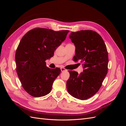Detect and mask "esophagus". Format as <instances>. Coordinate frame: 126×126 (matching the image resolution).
Wrapping results in <instances>:
<instances>
[{
  "label": "esophagus",
  "instance_id": "34e87169",
  "mask_svg": "<svg viewBox=\"0 0 126 126\" xmlns=\"http://www.w3.org/2000/svg\"><path fill=\"white\" fill-rule=\"evenodd\" d=\"M66 70H67V69H66L64 68H63V67L61 68V71H66Z\"/></svg>",
  "mask_w": 126,
  "mask_h": 126
}]
</instances>
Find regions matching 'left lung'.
Listing matches in <instances>:
<instances>
[{
	"mask_svg": "<svg viewBox=\"0 0 126 126\" xmlns=\"http://www.w3.org/2000/svg\"><path fill=\"white\" fill-rule=\"evenodd\" d=\"M69 38L76 47L74 60H80L84 70L80 74L69 71L67 90L74 97L86 100L98 92L107 74L108 51L102 37L93 30L71 32Z\"/></svg>",
	"mask_w": 126,
	"mask_h": 126,
	"instance_id": "left-lung-1",
	"label": "left lung"
}]
</instances>
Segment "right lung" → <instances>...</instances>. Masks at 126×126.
<instances>
[{
	"label": "right lung",
	"mask_w": 126,
	"mask_h": 126,
	"mask_svg": "<svg viewBox=\"0 0 126 126\" xmlns=\"http://www.w3.org/2000/svg\"><path fill=\"white\" fill-rule=\"evenodd\" d=\"M69 32L36 28L22 38L15 55L16 71L22 87L32 96L42 97L50 92L61 70L50 69L45 61L54 56Z\"/></svg>",
	"instance_id": "right-lung-1"
}]
</instances>
